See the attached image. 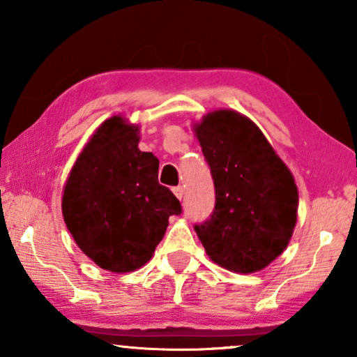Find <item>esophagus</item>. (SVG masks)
<instances>
[{"label": "esophagus", "mask_w": 357, "mask_h": 357, "mask_svg": "<svg viewBox=\"0 0 357 357\" xmlns=\"http://www.w3.org/2000/svg\"><path fill=\"white\" fill-rule=\"evenodd\" d=\"M173 192H174V195H176L179 200H183V195H184V189L181 185H178V187H174L173 189Z\"/></svg>", "instance_id": "34e87169"}]
</instances>
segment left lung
<instances>
[{
    "mask_svg": "<svg viewBox=\"0 0 357 357\" xmlns=\"http://www.w3.org/2000/svg\"><path fill=\"white\" fill-rule=\"evenodd\" d=\"M214 179V211L195 223L213 261L255 273L280 255L293 234L298 187L293 174L249 118L219 110L195 126Z\"/></svg>",
    "mask_w": 357,
    "mask_h": 357,
    "instance_id": "8db88e82",
    "label": "left lung"
}]
</instances>
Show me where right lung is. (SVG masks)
Listing matches in <instances>:
<instances>
[{
  "label": "right lung",
  "mask_w": 357,
  "mask_h": 357,
  "mask_svg": "<svg viewBox=\"0 0 357 357\" xmlns=\"http://www.w3.org/2000/svg\"><path fill=\"white\" fill-rule=\"evenodd\" d=\"M159 160L138 149V128L107 119L78 155L63 195V215L77 245L112 273L148 263L168 217L183 213L159 184Z\"/></svg>",
  "instance_id": "add662e5"
}]
</instances>
